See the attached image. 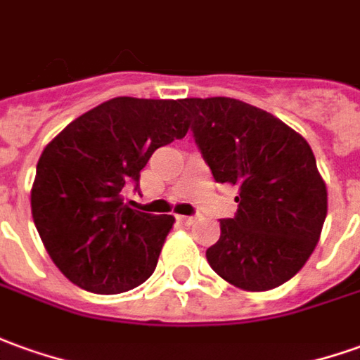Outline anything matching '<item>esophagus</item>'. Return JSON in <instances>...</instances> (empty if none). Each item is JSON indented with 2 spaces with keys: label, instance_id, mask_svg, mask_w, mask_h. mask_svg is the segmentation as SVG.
<instances>
[{
  "label": "esophagus",
  "instance_id": "34e87169",
  "mask_svg": "<svg viewBox=\"0 0 360 360\" xmlns=\"http://www.w3.org/2000/svg\"><path fill=\"white\" fill-rule=\"evenodd\" d=\"M178 219L184 223V225H192V223H195V219H198V217H195V215H180Z\"/></svg>",
  "mask_w": 360,
  "mask_h": 360
}]
</instances>
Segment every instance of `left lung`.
Listing matches in <instances>:
<instances>
[{"label":"left lung","mask_w":360,"mask_h":360,"mask_svg":"<svg viewBox=\"0 0 360 360\" xmlns=\"http://www.w3.org/2000/svg\"><path fill=\"white\" fill-rule=\"evenodd\" d=\"M195 145L215 182L239 186L237 213L221 219L205 257L247 292L288 282L316 249L327 188L308 141L269 111L233 98H186Z\"/></svg>","instance_id":"1"}]
</instances>
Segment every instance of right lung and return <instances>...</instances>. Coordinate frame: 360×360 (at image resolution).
<instances>
[{"mask_svg":"<svg viewBox=\"0 0 360 360\" xmlns=\"http://www.w3.org/2000/svg\"><path fill=\"white\" fill-rule=\"evenodd\" d=\"M182 100L113 98L86 111L44 147L31 212L52 262L94 294L137 288L155 272L172 215L131 210L121 190H139L156 148L186 137Z\"/></svg>","mask_w":360,"mask_h":360,"instance_id":"right-lung-1","label":"right lung"}]
</instances>
